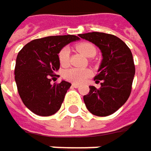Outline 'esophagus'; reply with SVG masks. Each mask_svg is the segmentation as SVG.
Wrapping results in <instances>:
<instances>
[{"label": "esophagus", "mask_w": 151, "mask_h": 151, "mask_svg": "<svg viewBox=\"0 0 151 151\" xmlns=\"http://www.w3.org/2000/svg\"><path fill=\"white\" fill-rule=\"evenodd\" d=\"M79 86H80V84H78V83H72V87H74V88H78Z\"/></svg>", "instance_id": "obj_1"}]
</instances>
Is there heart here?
I'll list each match as a JSON object with an SVG mask.
<instances>
[{
	"label": "heart",
	"instance_id": "1",
	"mask_svg": "<svg viewBox=\"0 0 151 151\" xmlns=\"http://www.w3.org/2000/svg\"><path fill=\"white\" fill-rule=\"evenodd\" d=\"M76 49L88 57H92L96 54L97 50L95 46L88 42L80 43L76 45ZM59 61L61 66H67L69 60V49L68 47H63L58 54ZM91 76V71L87 68H70L63 72V77L70 82L82 83L85 81Z\"/></svg>",
	"mask_w": 151,
	"mask_h": 151
}]
</instances>
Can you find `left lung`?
<instances>
[{"mask_svg": "<svg viewBox=\"0 0 151 151\" xmlns=\"http://www.w3.org/2000/svg\"><path fill=\"white\" fill-rule=\"evenodd\" d=\"M79 37L97 45L102 52V61L95 76L100 88L90 86L83 96L87 109L96 116H108L119 110L131 93L135 73L133 55L128 46L118 37L103 32L79 34Z\"/></svg>", "mask_w": 151, "mask_h": 151, "instance_id": "8db88e82", "label": "left lung"}]
</instances>
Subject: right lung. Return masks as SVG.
I'll return each instance as SVG.
<instances>
[{
	"instance_id": "right-lung-1",
	"label": "right lung",
	"mask_w": 151,
	"mask_h": 151,
	"mask_svg": "<svg viewBox=\"0 0 151 151\" xmlns=\"http://www.w3.org/2000/svg\"><path fill=\"white\" fill-rule=\"evenodd\" d=\"M75 35L50 36L26 44L18 52L15 80L24 106L39 116L57 113L71 83L62 80L51 84V77L60 68L59 52L68 44L79 40Z\"/></svg>"
}]
</instances>
